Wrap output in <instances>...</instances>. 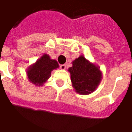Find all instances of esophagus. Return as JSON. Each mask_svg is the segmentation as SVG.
Masks as SVG:
<instances>
[{"label":"esophagus","instance_id":"esophagus-1","mask_svg":"<svg viewBox=\"0 0 132 132\" xmlns=\"http://www.w3.org/2000/svg\"><path fill=\"white\" fill-rule=\"evenodd\" d=\"M60 69L61 70H65L66 69V65L65 64H61L60 66Z\"/></svg>","mask_w":132,"mask_h":132}]
</instances>
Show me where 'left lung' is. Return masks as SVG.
Wrapping results in <instances>:
<instances>
[{
    "instance_id": "left-lung-1",
    "label": "left lung",
    "mask_w": 132,
    "mask_h": 132,
    "mask_svg": "<svg viewBox=\"0 0 132 132\" xmlns=\"http://www.w3.org/2000/svg\"><path fill=\"white\" fill-rule=\"evenodd\" d=\"M68 71L71 74L72 86L77 93L81 95L94 92L102 78L99 66L89 61L83 55L72 61V66Z\"/></svg>"
}]
</instances>
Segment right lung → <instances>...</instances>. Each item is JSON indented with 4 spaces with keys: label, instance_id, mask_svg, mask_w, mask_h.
Wrapping results in <instances>:
<instances>
[{
    "label": "right lung",
    "instance_id": "1",
    "mask_svg": "<svg viewBox=\"0 0 132 132\" xmlns=\"http://www.w3.org/2000/svg\"><path fill=\"white\" fill-rule=\"evenodd\" d=\"M59 67L54 59H52L49 55L44 54L35 63L30 65L27 70L28 79L37 86H43L49 79L52 71Z\"/></svg>",
    "mask_w": 132,
    "mask_h": 132
}]
</instances>
